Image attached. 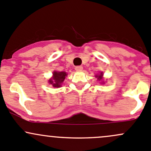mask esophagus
I'll list each match as a JSON object with an SVG mask.
<instances>
[{"instance_id": "34e87169", "label": "esophagus", "mask_w": 151, "mask_h": 151, "mask_svg": "<svg viewBox=\"0 0 151 151\" xmlns=\"http://www.w3.org/2000/svg\"><path fill=\"white\" fill-rule=\"evenodd\" d=\"M75 69L77 71H82V69H83V67H82V66H77V67H75Z\"/></svg>"}]
</instances>
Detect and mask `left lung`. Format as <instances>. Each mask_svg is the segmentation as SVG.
Masks as SVG:
<instances>
[{
  "instance_id": "1",
  "label": "left lung",
  "mask_w": 151,
  "mask_h": 151,
  "mask_svg": "<svg viewBox=\"0 0 151 151\" xmlns=\"http://www.w3.org/2000/svg\"><path fill=\"white\" fill-rule=\"evenodd\" d=\"M102 75H103V74H102V72H101V74H100V75H99V76H96V77H98V79H99V81H100V80H101V79H102ZM103 83H104V82H103Z\"/></svg>"
}]
</instances>
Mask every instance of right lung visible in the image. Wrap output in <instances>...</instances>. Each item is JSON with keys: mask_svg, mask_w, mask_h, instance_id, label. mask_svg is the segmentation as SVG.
I'll list each match as a JSON object with an SVG mask.
<instances>
[{"mask_svg": "<svg viewBox=\"0 0 151 151\" xmlns=\"http://www.w3.org/2000/svg\"><path fill=\"white\" fill-rule=\"evenodd\" d=\"M67 73L64 72H54L53 73V78L49 80V82L54 87H61L62 84L65 79Z\"/></svg>", "mask_w": 151, "mask_h": 151, "instance_id": "obj_1", "label": "right lung"}]
</instances>
